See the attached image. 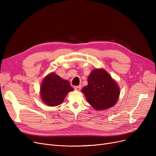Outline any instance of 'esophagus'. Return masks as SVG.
I'll use <instances>...</instances> for the list:
<instances>
[{
  "label": "esophagus",
  "instance_id": "obj_1",
  "mask_svg": "<svg viewBox=\"0 0 156 156\" xmlns=\"http://www.w3.org/2000/svg\"><path fill=\"white\" fill-rule=\"evenodd\" d=\"M81 85H79V86H76V87H74V88H75L76 90H77V91H80V90H81Z\"/></svg>",
  "mask_w": 156,
  "mask_h": 156
}]
</instances>
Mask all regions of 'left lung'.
Here are the masks:
<instances>
[{
	"instance_id": "8db88e82",
	"label": "left lung",
	"mask_w": 156,
	"mask_h": 156,
	"mask_svg": "<svg viewBox=\"0 0 156 156\" xmlns=\"http://www.w3.org/2000/svg\"><path fill=\"white\" fill-rule=\"evenodd\" d=\"M82 92L89 104L97 111L113 107L119 99L120 88L104 69H94L88 77V85Z\"/></svg>"
}]
</instances>
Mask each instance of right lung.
I'll use <instances>...</instances> for the list:
<instances>
[{
    "mask_svg": "<svg viewBox=\"0 0 156 156\" xmlns=\"http://www.w3.org/2000/svg\"><path fill=\"white\" fill-rule=\"evenodd\" d=\"M73 90L68 80L51 73L44 78L41 84L40 99L47 105L55 107L62 104L67 94Z\"/></svg>",
    "mask_w": 156,
    "mask_h": 156,
    "instance_id": "1",
    "label": "right lung"
}]
</instances>
